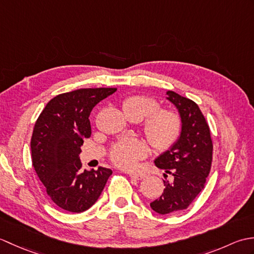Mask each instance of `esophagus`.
<instances>
[{
  "label": "esophagus",
  "mask_w": 254,
  "mask_h": 254,
  "mask_svg": "<svg viewBox=\"0 0 254 254\" xmlns=\"http://www.w3.org/2000/svg\"><path fill=\"white\" fill-rule=\"evenodd\" d=\"M130 177L132 178V179L142 180V179H144L145 177H146V175H144V174H130Z\"/></svg>",
  "instance_id": "esophagus-1"
}]
</instances>
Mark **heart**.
<instances>
[{
	"label": "heart",
	"mask_w": 254,
	"mask_h": 254,
	"mask_svg": "<svg viewBox=\"0 0 254 254\" xmlns=\"http://www.w3.org/2000/svg\"><path fill=\"white\" fill-rule=\"evenodd\" d=\"M124 112L130 118L141 120L145 116L143 131L155 150L164 153L172 148L182 133V118L174 109H159L158 101L152 97L133 95L122 102ZM147 155V147L136 137H127L116 142L109 152L110 160L121 169L132 170Z\"/></svg>",
	"instance_id": "heart-1"
}]
</instances>
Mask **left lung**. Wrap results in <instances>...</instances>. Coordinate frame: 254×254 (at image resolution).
Wrapping results in <instances>:
<instances>
[{
	"label": "left lung",
	"instance_id": "1",
	"mask_svg": "<svg viewBox=\"0 0 254 254\" xmlns=\"http://www.w3.org/2000/svg\"><path fill=\"white\" fill-rule=\"evenodd\" d=\"M167 95L179 110L183 127L175 146L155 160L156 167L174 177L172 181L164 180V193L150 203V207L161 215L189 207L204 189L213 160L210 130L198 106L175 91H167Z\"/></svg>",
	"mask_w": 254,
	"mask_h": 254
}]
</instances>
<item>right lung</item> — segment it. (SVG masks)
Masks as SVG:
<instances>
[{
  "label": "right lung",
  "instance_id": "add662e5",
  "mask_svg": "<svg viewBox=\"0 0 254 254\" xmlns=\"http://www.w3.org/2000/svg\"><path fill=\"white\" fill-rule=\"evenodd\" d=\"M117 88H82L56 96L38 117L30 141L32 166L52 202L82 213L93 206L111 169L80 171V146L90 137L89 115Z\"/></svg>",
  "mask_w": 254,
  "mask_h": 254
}]
</instances>
